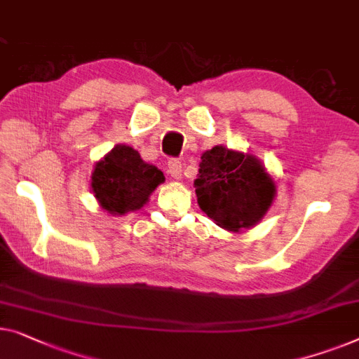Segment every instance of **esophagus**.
I'll return each instance as SVG.
<instances>
[{"label":"esophagus","instance_id":"obj_1","mask_svg":"<svg viewBox=\"0 0 359 359\" xmlns=\"http://www.w3.org/2000/svg\"><path fill=\"white\" fill-rule=\"evenodd\" d=\"M181 173H183V165H181L180 160L171 158L168 162V175L173 180H181Z\"/></svg>","mask_w":359,"mask_h":359}]
</instances>
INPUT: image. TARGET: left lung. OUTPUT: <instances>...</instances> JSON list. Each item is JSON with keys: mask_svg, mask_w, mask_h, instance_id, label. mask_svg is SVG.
<instances>
[{"mask_svg": "<svg viewBox=\"0 0 359 359\" xmlns=\"http://www.w3.org/2000/svg\"><path fill=\"white\" fill-rule=\"evenodd\" d=\"M194 186L201 209L230 231L256 225L275 194L273 181L256 158L222 145L202 154Z\"/></svg>", "mask_w": 359, "mask_h": 359, "instance_id": "obj_1", "label": "left lung"}]
</instances>
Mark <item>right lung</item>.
I'll return each instance as SVG.
<instances>
[{"mask_svg": "<svg viewBox=\"0 0 359 359\" xmlns=\"http://www.w3.org/2000/svg\"><path fill=\"white\" fill-rule=\"evenodd\" d=\"M163 181L162 171L145 163L137 150L129 145H116L95 165L92 189L103 209L123 215L129 210L141 209Z\"/></svg>", "mask_w": 359, "mask_h": 359, "instance_id": "obj_1", "label": "right lung"}]
</instances>
